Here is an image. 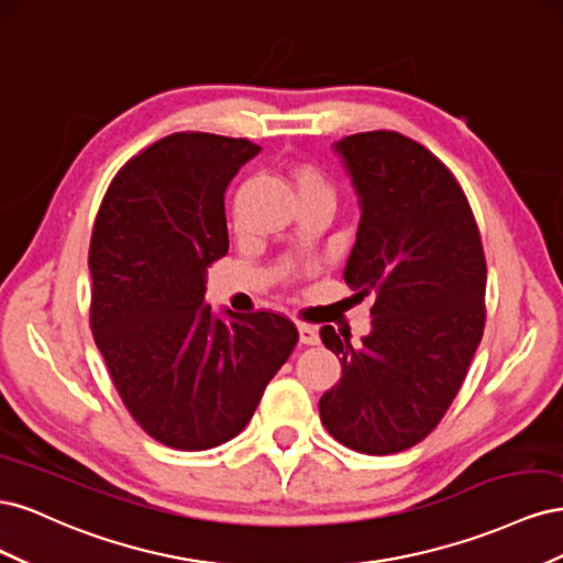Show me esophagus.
Wrapping results in <instances>:
<instances>
[{
	"mask_svg": "<svg viewBox=\"0 0 563 563\" xmlns=\"http://www.w3.org/2000/svg\"><path fill=\"white\" fill-rule=\"evenodd\" d=\"M298 338L302 345H317L319 343V333L310 323H298Z\"/></svg>",
	"mask_w": 563,
	"mask_h": 563,
	"instance_id": "1",
	"label": "esophagus"
}]
</instances>
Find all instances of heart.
Masks as SVG:
<instances>
[{"label":"heart","mask_w":563,"mask_h":563,"mask_svg":"<svg viewBox=\"0 0 563 563\" xmlns=\"http://www.w3.org/2000/svg\"><path fill=\"white\" fill-rule=\"evenodd\" d=\"M294 185L298 197H329L333 199V185L314 166H298L294 168Z\"/></svg>","instance_id":"heart-1"}]
</instances>
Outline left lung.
Wrapping results in <instances>:
<instances>
[{
    "label": "left lung",
    "mask_w": 563,
    "mask_h": 563,
    "mask_svg": "<svg viewBox=\"0 0 563 563\" xmlns=\"http://www.w3.org/2000/svg\"><path fill=\"white\" fill-rule=\"evenodd\" d=\"M333 150L362 209L343 277L354 300H373V319L360 345L321 329L343 378L319 416L347 449L399 453L444 418L482 343L484 246L463 187L428 147L366 131Z\"/></svg>",
    "instance_id": "1"
}]
</instances>
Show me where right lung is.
Wrapping results in <instances>:
<instances>
[{
	"label": "right lung",
	"mask_w": 563,
	"mask_h": 563,
	"mask_svg": "<svg viewBox=\"0 0 563 563\" xmlns=\"http://www.w3.org/2000/svg\"><path fill=\"white\" fill-rule=\"evenodd\" d=\"M261 147L183 131L129 159L89 249L91 331L135 422L159 444L207 451L240 434L298 331L282 314L228 319L203 302L228 253L225 190Z\"/></svg>",
	"instance_id": "1"
}]
</instances>
